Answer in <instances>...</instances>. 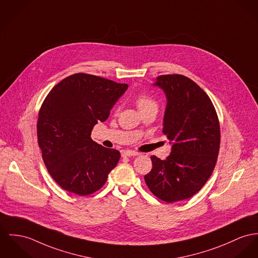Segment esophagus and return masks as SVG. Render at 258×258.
<instances>
[{
  "label": "esophagus",
  "mask_w": 258,
  "mask_h": 258,
  "mask_svg": "<svg viewBox=\"0 0 258 258\" xmlns=\"http://www.w3.org/2000/svg\"><path fill=\"white\" fill-rule=\"evenodd\" d=\"M139 155V152L136 151H131V150H123L121 151V156L122 157H131V156H138Z\"/></svg>",
  "instance_id": "obj_1"
}]
</instances>
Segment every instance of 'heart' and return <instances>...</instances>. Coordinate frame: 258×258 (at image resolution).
<instances>
[{"label":"heart","instance_id":"obj_1","mask_svg":"<svg viewBox=\"0 0 258 258\" xmlns=\"http://www.w3.org/2000/svg\"><path fill=\"white\" fill-rule=\"evenodd\" d=\"M136 103L138 105V108L140 112H143L145 110L151 109V108H156L158 107L157 102L153 98H151L150 96L146 95V94H139L136 99Z\"/></svg>","mask_w":258,"mask_h":258}]
</instances>
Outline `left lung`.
<instances>
[{"mask_svg":"<svg viewBox=\"0 0 258 258\" xmlns=\"http://www.w3.org/2000/svg\"><path fill=\"white\" fill-rule=\"evenodd\" d=\"M153 85L166 94L163 134L172 148L165 160L151 156L144 179L155 197L172 203L191 198L210 178L220 148L218 116L208 95L184 76H160Z\"/></svg>","mask_w":258,"mask_h":258,"instance_id":"1","label":"left lung"}]
</instances>
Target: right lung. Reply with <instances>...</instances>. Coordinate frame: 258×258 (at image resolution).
Instances as JSON below:
<instances>
[{
    "mask_svg": "<svg viewBox=\"0 0 258 258\" xmlns=\"http://www.w3.org/2000/svg\"><path fill=\"white\" fill-rule=\"evenodd\" d=\"M128 85L87 74H75L49 92L40 108L38 145L45 166L61 188L79 196L100 189L120 154L93 141L98 121H105Z\"/></svg>",
    "mask_w": 258,
    "mask_h": 258,
    "instance_id": "add662e5",
    "label": "right lung"
}]
</instances>
